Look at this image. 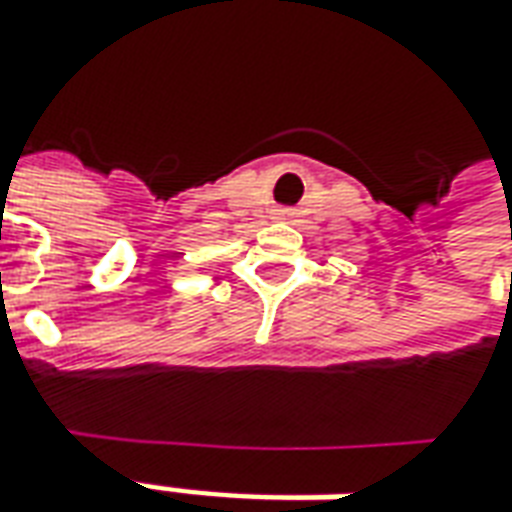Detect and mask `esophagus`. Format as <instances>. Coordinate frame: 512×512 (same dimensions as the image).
Returning a JSON list of instances; mask_svg holds the SVG:
<instances>
[{
  "label": "esophagus",
  "mask_w": 512,
  "mask_h": 512,
  "mask_svg": "<svg viewBox=\"0 0 512 512\" xmlns=\"http://www.w3.org/2000/svg\"><path fill=\"white\" fill-rule=\"evenodd\" d=\"M274 215H277V218H291V210H288V207H280V210H274Z\"/></svg>",
  "instance_id": "34e87169"
}]
</instances>
